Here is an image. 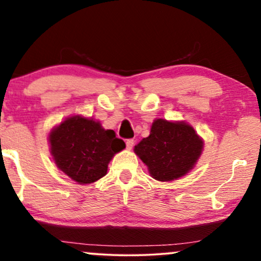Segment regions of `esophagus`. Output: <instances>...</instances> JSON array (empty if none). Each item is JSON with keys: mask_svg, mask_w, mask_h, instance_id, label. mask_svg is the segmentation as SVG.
<instances>
[{"mask_svg": "<svg viewBox=\"0 0 261 261\" xmlns=\"http://www.w3.org/2000/svg\"><path fill=\"white\" fill-rule=\"evenodd\" d=\"M134 145H135V141L133 140V139H128V140H126V148L127 149H131L134 147Z\"/></svg>", "mask_w": 261, "mask_h": 261, "instance_id": "34e87169", "label": "esophagus"}]
</instances>
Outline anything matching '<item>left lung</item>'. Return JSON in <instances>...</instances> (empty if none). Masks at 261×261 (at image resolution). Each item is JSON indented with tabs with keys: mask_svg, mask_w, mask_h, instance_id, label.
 Returning a JSON list of instances; mask_svg holds the SVG:
<instances>
[{
	"mask_svg": "<svg viewBox=\"0 0 261 261\" xmlns=\"http://www.w3.org/2000/svg\"><path fill=\"white\" fill-rule=\"evenodd\" d=\"M203 141L184 121L155 119L148 137L135 146V153L155 180L172 181L190 172L202 153Z\"/></svg>",
	"mask_w": 261,
	"mask_h": 261,
	"instance_id": "obj_1",
	"label": "left lung"
}]
</instances>
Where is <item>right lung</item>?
I'll list each match as a JSON object with an SVG mask.
<instances>
[{
	"label": "right lung",
	"instance_id": "right-lung-1",
	"mask_svg": "<svg viewBox=\"0 0 261 261\" xmlns=\"http://www.w3.org/2000/svg\"><path fill=\"white\" fill-rule=\"evenodd\" d=\"M50 152L60 170L79 184H91L107 174L108 164L125 142L99 121L70 116L49 135Z\"/></svg>",
	"mask_w": 261,
	"mask_h": 261
}]
</instances>
